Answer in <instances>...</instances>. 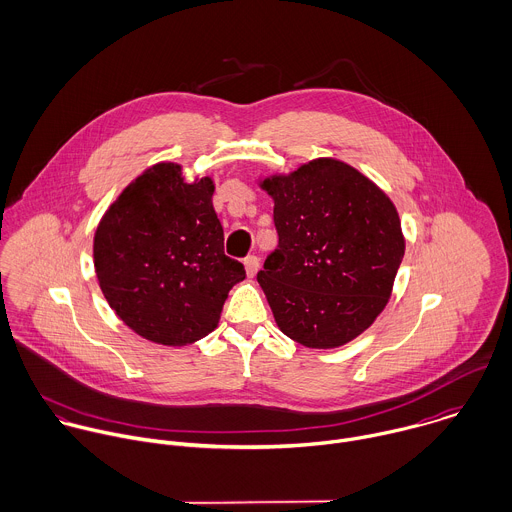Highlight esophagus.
Segmentation results:
<instances>
[{
    "instance_id": "obj_1",
    "label": "esophagus",
    "mask_w": 512,
    "mask_h": 512,
    "mask_svg": "<svg viewBox=\"0 0 512 512\" xmlns=\"http://www.w3.org/2000/svg\"><path fill=\"white\" fill-rule=\"evenodd\" d=\"M243 265H245L247 277H253L257 273V269H259V259L255 255H249V257L243 259Z\"/></svg>"
}]
</instances>
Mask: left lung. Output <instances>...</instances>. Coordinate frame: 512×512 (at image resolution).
Returning a JSON list of instances; mask_svg holds the SVG:
<instances>
[{
  "label": "left lung",
  "mask_w": 512,
  "mask_h": 512,
  "mask_svg": "<svg viewBox=\"0 0 512 512\" xmlns=\"http://www.w3.org/2000/svg\"><path fill=\"white\" fill-rule=\"evenodd\" d=\"M279 247L257 281L277 327L309 349H337L387 307L405 235L391 197L353 165L319 157L259 179Z\"/></svg>",
  "instance_id": "1"
}]
</instances>
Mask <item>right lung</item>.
<instances>
[{
	"mask_svg": "<svg viewBox=\"0 0 512 512\" xmlns=\"http://www.w3.org/2000/svg\"><path fill=\"white\" fill-rule=\"evenodd\" d=\"M215 183L159 161L137 175L103 213L93 265L103 297L139 337L183 347L207 337L245 269L223 251Z\"/></svg>",
	"mask_w": 512,
	"mask_h": 512,
	"instance_id": "1",
	"label": "right lung"
}]
</instances>
